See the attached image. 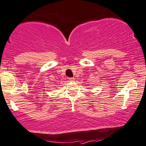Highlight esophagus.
<instances>
[{
  "label": "esophagus",
  "mask_w": 146,
  "mask_h": 146,
  "mask_svg": "<svg viewBox=\"0 0 146 146\" xmlns=\"http://www.w3.org/2000/svg\"><path fill=\"white\" fill-rule=\"evenodd\" d=\"M69 80L70 81V82H74L75 78H74V77H69Z\"/></svg>",
  "instance_id": "1"
}]
</instances>
